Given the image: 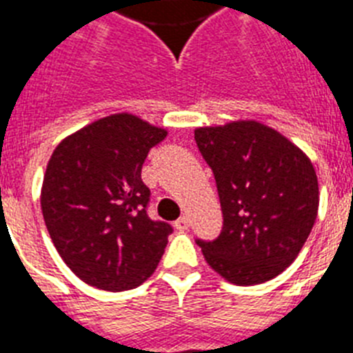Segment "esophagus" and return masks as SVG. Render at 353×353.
Wrapping results in <instances>:
<instances>
[{
    "instance_id": "1",
    "label": "esophagus",
    "mask_w": 353,
    "mask_h": 353,
    "mask_svg": "<svg viewBox=\"0 0 353 353\" xmlns=\"http://www.w3.org/2000/svg\"><path fill=\"white\" fill-rule=\"evenodd\" d=\"M174 226H176V230H179V232H185V230H188V226H190V221H188V217H179L176 222H174Z\"/></svg>"
}]
</instances>
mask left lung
Returning a JSON list of instances; mask_svg holds the SVG:
<instances>
[{
	"mask_svg": "<svg viewBox=\"0 0 353 353\" xmlns=\"http://www.w3.org/2000/svg\"><path fill=\"white\" fill-rule=\"evenodd\" d=\"M222 210L215 241L197 239L213 271L235 285L268 282L289 268L318 215V177L285 136L256 121L195 129Z\"/></svg>",
	"mask_w": 353,
	"mask_h": 353,
	"instance_id": "1",
	"label": "left lung"
}]
</instances>
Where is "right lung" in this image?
Instances as JSON below:
<instances>
[{"label": "right lung", "mask_w": 353, "mask_h": 353, "mask_svg": "<svg viewBox=\"0 0 353 353\" xmlns=\"http://www.w3.org/2000/svg\"><path fill=\"white\" fill-rule=\"evenodd\" d=\"M167 131L111 114L53 150L41 192L43 217L68 268L88 285L129 291L156 271L174 230L147 213L141 167Z\"/></svg>", "instance_id": "1"}]
</instances>
